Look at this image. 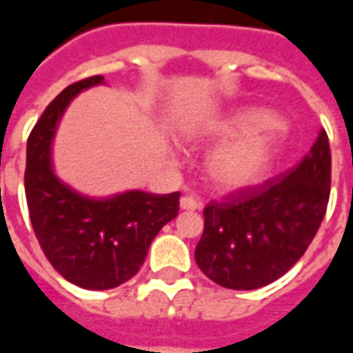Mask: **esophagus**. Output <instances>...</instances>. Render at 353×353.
Segmentation results:
<instances>
[{"mask_svg": "<svg viewBox=\"0 0 353 353\" xmlns=\"http://www.w3.org/2000/svg\"><path fill=\"white\" fill-rule=\"evenodd\" d=\"M179 206H181V210H200V202L192 196H181Z\"/></svg>", "mask_w": 353, "mask_h": 353, "instance_id": "1", "label": "esophagus"}]
</instances>
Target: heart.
Returning a JSON list of instances; mask_svg holds the SVG:
<instances>
[{
  "mask_svg": "<svg viewBox=\"0 0 353 353\" xmlns=\"http://www.w3.org/2000/svg\"><path fill=\"white\" fill-rule=\"evenodd\" d=\"M274 117L263 109H240L206 128V138L227 139L206 161V174L219 191H242L265 179L278 154Z\"/></svg>",
  "mask_w": 353,
  "mask_h": 353,
  "instance_id": "1",
  "label": "heart"
}]
</instances>
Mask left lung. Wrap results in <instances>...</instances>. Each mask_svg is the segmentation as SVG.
I'll list each match as a JSON object with an SVG mask.
<instances>
[{"label": "left lung", "mask_w": 353, "mask_h": 353, "mask_svg": "<svg viewBox=\"0 0 353 353\" xmlns=\"http://www.w3.org/2000/svg\"><path fill=\"white\" fill-rule=\"evenodd\" d=\"M329 192L331 149L321 130L295 168L204 208L196 265L223 288L272 283L308 250L325 217Z\"/></svg>", "instance_id": "left-lung-1"}]
</instances>
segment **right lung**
Segmentation results:
<instances>
[{
	"mask_svg": "<svg viewBox=\"0 0 353 353\" xmlns=\"http://www.w3.org/2000/svg\"><path fill=\"white\" fill-rule=\"evenodd\" d=\"M103 83L92 75L65 87L43 111L26 145L28 212L35 238L58 274L83 289H113L138 274L159 230L179 212V192L130 191L92 200L58 181L50 141L73 96Z\"/></svg>",
	"mask_w": 353,
	"mask_h": 353,
	"instance_id": "add662e5",
	"label": "right lung"
}]
</instances>
